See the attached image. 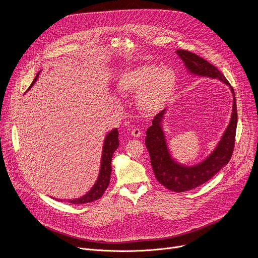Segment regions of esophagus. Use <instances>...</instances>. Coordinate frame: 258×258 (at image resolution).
<instances>
[{
  "mask_svg": "<svg viewBox=\"0 0 258 258\" xmlns=\"http://www.w3.org/2000/svg\"><path fill=\"white\" fill-rule=\"evenodd\" d=\"M132 136H134V137H136V138L141 137V136H142L141 130H139V128H134V130L132 131Z\"/></svg>",
  "mask_w": 258,
  "mask_h": 258,
  "instance_id": "esophagus-1",
  "label": "esophagus"
}]
</instances>
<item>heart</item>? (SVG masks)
<instances>
[{
  "mask_svg": "<svg viewBox=\"0 0 258 258\" xmlns=\"http://www.w3.org/2000/svg\"><path fill=\"white\" fill-rule=\"evenodd\" d=\"M177 78L170 67L145 63L126 71L118 81V90L124 95H138L137 105L146 114L157 113L169 103Z\"/></svg>",
  "mask_w": 258,
  "mask_h": 258,
  "instance_id": "1",
  "label": "heart"
}]
</instances>
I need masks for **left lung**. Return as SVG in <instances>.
<instances>
[{"label": "left lung", "mask_w": 258, "mask_h": 258, "mask_svg": "<svg viewBox=\"0 0 258 258\" xmlns=\"http://www.w3.org/2000/svg\"><path fill=\"white\" fill-rule=\"evenodd\" d=\"M185 63L188 70L200 77L218 79L228 85L233 93V112L230 123L213 152L201 163L194 166H185L175 162L167 149L165 137L162 131V119L165 110H162L152 120V125L146 132L145 144L148 149L151 165L156 179L162 186L173 192H185L197 188L214 176L220 168L227 165L233 155L237 130V105L234 89L225 76L215 66L200 56L186 51L175 52Z\"/></svg>", "instance_id": "1"}]
</instances>
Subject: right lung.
<instances>
[{"instance_id":"right-lung-1","label":"right lung","mask_w":258,"mask_h":258,"mask_svg":"<svg viewBox=\"0 0 258 258\" xmlns=\"http://www.w3.org/2000/svg\"><path fill=\"white\" fill-rule=\"evenodd\" d=\"M40 75V72L36 75L35 79L33 80L32 84L30 85L29 89L32 87V85L35 83V81L38 80V77ZM119 145L118 142V131L117 128L112 130L110 132L104 141L103 145V152H102V159H101V167H100V172H99V177L96 181L93 188L88 192L85 196L75 199V200H68V202L72 204H85L89 202H93L95 200H98L106 191L108 188V185L110 182V174H111V160H112V155L117 149V147ZM57 200V199H55ZM62 201V200H60Z\"/></svg>"}]
</instances>
